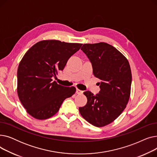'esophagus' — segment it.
I'll use <instances>...</instances> for the list:
<instances>
[{"mask_svg": "<svg viewBox=\"0 0 157 157\" xmlns=\"http://www.w3.org/2000/svg\"><path fill=\"white\" fill-rule=\"evenodd\" d=\"M83 91H81V90H79V89H76V94H79V95H81V94H83Z\"/></svg>", "mask_w": 157, "mask_h": 157, "instance_id": "obj_1", "label": "esophagus"}]
</instances>
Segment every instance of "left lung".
<instances>
[{"mask_svg":"<svg viewBox=\"0 0 157 157\" xmlns=\"http://www.w3.org/2000/svg\"><path fill=\"white\" fill-rule=\"evenodd\" d=\"M81 49L92 62L94 76L101 81L99 94L83 93L87 103L79 111L90 124L104 127L116 120L128 102L132 83L130 64L117 49L106 43L84 44Z\"/></svg>","mask_w":157,"mask_h":157,"instance_id":"1","label":"left lung"}]
</instances>
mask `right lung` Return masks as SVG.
Here are the masks:
<instances>
[{"label":"right lung","instance_id":"1","mask_svg":"<svg viewBox=\"0 0 157 157\" xmlns=\"http://www.w3.org/2000/svg\"><path fill=\"white\" fill-rule=\"evenodd\" d=\"M82 44L43 40L33 45L21 60L17 72L19 99L31 117L46 120L59 111L63 101L75 94L74 86H63L52 77L63 71Z\"/></svg>","mask_w":157,"mask_h":157}]
</instances>
